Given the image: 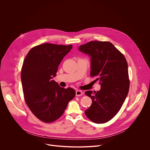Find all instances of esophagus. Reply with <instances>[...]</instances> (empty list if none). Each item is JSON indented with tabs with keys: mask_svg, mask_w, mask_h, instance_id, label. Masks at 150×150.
Listing matches in <instances>:
<instances>
[{
	"mask_svg": "<svg viewBox=\"0 0 150 150\" xmlns=\"http://www.w3.org/2000/svg\"><path fill=\"white\" fill-rule=\"evenodd\" d=\"M82 95V91L80 90H77L76 91V96H81Z\"/></svg>",
	"mask_w": 150,
	"mask_h": 150,
	"instance_id": "34e87169",
	"label": "esophagus"
}]
</instances>
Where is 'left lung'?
Here are the masks:
<instances>
[{"mask_svg":"<svg viewBox=\"0 0 150 150\" xmlns=\"http://www.w3.org/2000/svg\"><path fill=\"white\" fill-rule=\"evenodd\" d=\"M79 50L91 57L90 75L101 85L100 91L85 93L93 101L85 114L96 123H106L119 112L129 92L127 61L109 41H90Z\"/></svg>","mask_w":150,"mask_h":150,"instance_id":"obj_1","label":"left lung"}]
</instances>
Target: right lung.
<instances>
[{
	"label": "right lung",
	"instance_id": "1",
	"mask_svg": "<svg viewBox=\"0 0 150 150\" xmlns=\"http://www.w3.org/2000/svg\"><path fill=\"white\" fill-rule=\"evenodd\" d=\"M72 45L44 43L33 47L21 69V81L25 103L41 121L51 123L65 112L75 96L73 88H64L52 80L58 67Z\"/></svg>",
	"mask_w": 150,
	"mask_h": 150
}]
</instances>
